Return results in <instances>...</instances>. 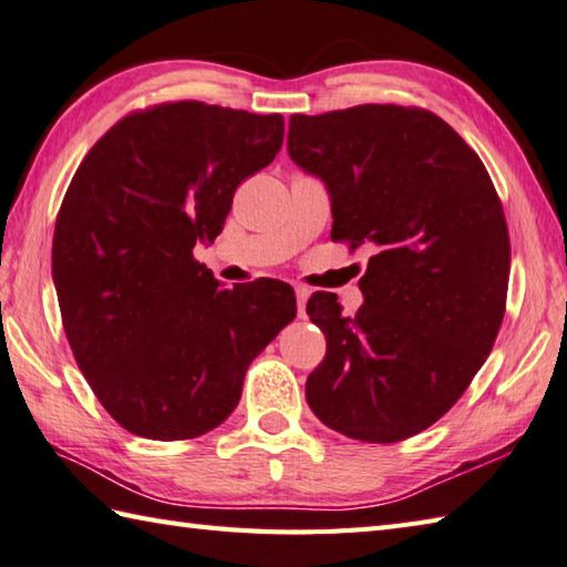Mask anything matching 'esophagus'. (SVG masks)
Instances as JSON below:
<instances>
[{
    "label": "esophagus",
    "instance_id": "1",
    "mask_svg": "<svg viewBox=\"0 0 567 567\" xmlns=\"http://www.w3.org/2000/svg\"><path fill=\"white\" fill-rule=\"evenodd\" d=\"M296 291V310H298V318H306V300H308V288L306 286H293Z\"/></svg>",
    "mask_w": 567,
    "mask_h": 567
}]
</instances>
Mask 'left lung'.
<instances>
[{
	"label": "left lung",
	"instance_id": "left-lung-1",
	"mask_svg": "<svg viewBox=\"0 0 567 567\" xmlns=\"http://www.w3.org/2000/svg\"><path fill=\"white\" fill-rule=\"evenodd\" d=\"M288 154L326 181L332 241L369 245L364 303L308 298L328 352L306 399L328 429L399 443L455 406L494 348L512 245L480 156L423 107L357 105L291 114Z\"/></svg>",
	"mask_w": 567,
	"mask_h": 567
}]
</instances>
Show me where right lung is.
<instances>
[{
  "instance_id": "add662e5",
  "label": "right lung",
  "mask_w": 567,
  "mask_h": 567,
  "mask_svg": "<svg viewBox=\"0 0 567 567\" xmlns=\"http://www.w3.org/2000/svg\"><path fill=\"white\" fill-rule=\"evenodd\" d=\"M281 144V114L181 100L130 112L78 166L53 284L80 372L124 431L188 441L217 429L254 357L296 318L288 284L225 288L193 257Z\"/></svg>"
}]
</instances>
